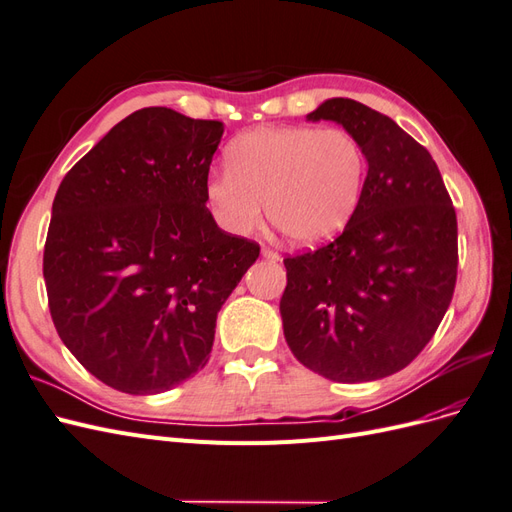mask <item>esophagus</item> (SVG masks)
I'll return each instance as SVG.
<instances>
[{
	"instance_id": "esophagus-1",
	"label": "esophagus",
	"mask_w": 512,
	"mask_h": 512,
	"mask_svg": "<svg viewBox=\"0 0 512 512\" xmlns=\"http://www.w3.org/2000/svg\"><path fill=\"white\" fill-rule=\"evenodd\" d=\"M260 254H262V256H265L267 260H273V262H277V260H280V254H277L275 250H271V247H262V250H260Z\"/></svg>"
}]
</instances>
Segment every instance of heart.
Instances as JSON below:
<instances>
[{"label":"heart","mask_w":512,"mask_h":512,"mask_svg":"<svg viewBox=\"0 0 512 512\" xmlns=\"http://www.w3.org/2000/svg\"><path fill=\"white\" fill-rule=\"evenodd\" d=\"M367 175L365 149L344 128H260L230 143L226 170L207 179V203L232 235L267 215L297 245L335 237L354 215Z\"/></svg>","instance_id":"heart-1"}]
</instances>
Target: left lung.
I'll return each mask as SVG.
<instances>
[{"label": "left lung", "mask_w": 512, "mask_h": 512, "mask_svg": "<svg viewBox=\"0 0 512 512\" xmlns=\"http://www.w3.org/2000/svg\"><path fill=\"white\" fill-rule=\"evenodd\" d=\"M307 119L342 123L369 168L342 235L284 258V335L297 361L324 378L378 380L416 359L451 305L455 207L429 151L391 117L331 98Z\"/></svg>", "instance_id": "1"}]
</instances>
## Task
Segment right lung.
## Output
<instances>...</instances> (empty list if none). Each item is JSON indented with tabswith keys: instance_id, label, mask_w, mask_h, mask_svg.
Wrapping results in <instances>:
<instances>
[{
	"instance_id": "1",
	"label": "right lung",
	"mask_w": 512,
	"mask_h": 512,
	"mask_svg": "<svg viewBox=\"0 0 512 512\" xmlns=\"http://www.w3.org/2000/svg\"><path fill=\"white\" fill-rule=\"evenodd\" d=\"M222 134V121L141 108L55 194L42 260L51 318L76 361L121 393H162L203 369L220 307L260 254L207 209Z\"/></svg>"
}]
</instances>
